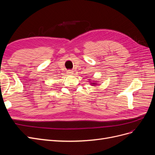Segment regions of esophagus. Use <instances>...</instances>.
<instances>
[{
    "label": "esophagus",
    "instance_id": "esophagus-1",
    "mask_svg": "<svg viewBox=\"0 0 155 155\" xmlns=\"http://www.w3.org/2000/svg\"><path fill=\"white\" fill-rule=\"evenodd\" d=\"M74 72L72 71V70H68L67 71V74H68V75H72L74 73H73Z\"/></svg>",
    "mask_w": 155,
    "mask_h": 155
}]
</instances>
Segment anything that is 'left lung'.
Here are the masks:
<instances>
[{"label":"left lung","instance_id":"obj_1","mask_svg":"<svg viewBox=\"0 0 155 155\" xmlns=\"http://www.w3.org/2000/svg\"><path fill=\"white\" fill-rule=\"evenodd\" d=\"M90 85L91 86H96L97 85H99V84H98V81H94V80H92V82L90 81Z\"/></svg>","mask_w":155,"mask_h":155}]
</instances>
